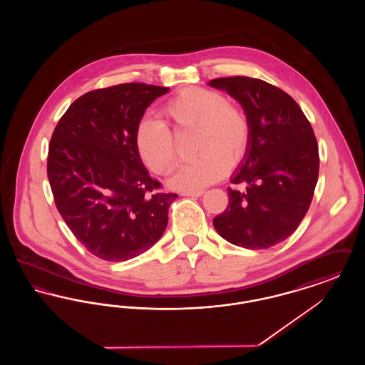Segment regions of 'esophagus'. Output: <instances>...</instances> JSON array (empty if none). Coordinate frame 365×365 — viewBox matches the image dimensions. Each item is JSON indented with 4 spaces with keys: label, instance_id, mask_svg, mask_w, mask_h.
Segmentation results:
<instances>
[{
    "label": "esophagus",
    "instance_id": "34e87169",
    "mask_svg": "<svg viewBox=\"0 0 365 365\" xmlns=\"http://www.w3.org/2000/svg\"><path fill=\"white\" fill-rule=\"evenodd\" d=\"M204 194V191L198 190V191H183L182 192V195H185V197H201Z\"/></svg>",
    "mask_w": 365,
    "mask_h": 365
}]
</instances>
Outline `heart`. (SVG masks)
<instances>
[{
    "label": "heart",
    "mask_w": 365,
    "mask_h": 365,
    "mask_svg": "<svg viewBox=\"0 0 365 365\" xmlns=\"http://www.w3.org/2000/svg\"><path fill=\"white\" fill-rule=\"evenodd\" d=\"M167 122L176 130L195 128L194 150L200 155L183 163L170 179L175 190L198 191L220 180L228 165L241 163L250 145L252 124L242 108L230 104L223 93L189 87L163 108ZM135 149L143 164L156 174H168L176 161L170 128L153 118L137 125Z\"/></svg>",
    "instance_id": "1"
}]
</instances>
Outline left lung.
<instances>
[{
    "mask_svg": "<svg viewBox=\"0 0 365 365\" xmlns=\"http://www.w3.org/2000/svg\"><path fill=\"white\" fill-rule=\"evenodd\" d=\"M209 86L235 98L252 124L246 156L227 189L226 210L213 226L226 241L267 249L289 238L307 215L319 176V148L312 125L294 100L261 79L217 78Z\"/></svg>",
    "mask_w": 365,
    "mask_h": 365,
    "instance_id": "8db88e82",
    "label": "left lung"
}]
</instances>
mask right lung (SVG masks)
<instances>
[{"label": "right lung", "mask_w": 365, "mask_h": 365, "mask_svg": "<svg viewBox=\"0 0 365 365\" xmlns=\"http://www.w3.org/2000/svg\"><path fill=\"white\" fill-rule=\"evenodd\" d=\"M168 87L124 83L88 91L67 109L49 143L48 178L57 210L96 257L125 261L149 250L178 194L160 192L134 135L146 108Z\"/></svg>", "instance_id": "add662e5"}]
</instances>
